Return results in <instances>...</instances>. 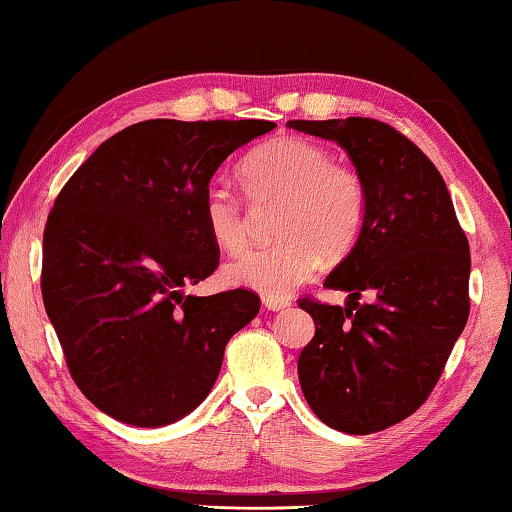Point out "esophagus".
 Segmentation results:
<instances>
[{
  "mask_svg": "<svg viewBox=\"0 0 512 512\" xmlns=\"http://www.w3.org/2000/svg\"><path fill=\"white\" fill-rule=\"evenodd\" d=\"M264 305L269 310H273V312H278V310H285V308H289V305H292V301H287V299H269V296H266L264 299Z\"/></svg>",
  "mask_w": 512,
  "mask_h": 512,
  "instance_id": "obj_1",
  "label": "esophagus"
}]
</instances>
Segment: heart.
Returning <instances> with one entry per match:
<instances>
[{"label":"heart","mask_w":512,"mask_h":512,"mask_svg":"<svg viewBox=\"0 0 512 512\" xmlns=\"http://www.w3.org/2000/svg\"><path fill=\"white\" fill-rule=\"evenodd\" d=\"M331 158L324 144L280 135L241 160L239 181L248 200L255 207L278 204V241L227 264V285L280 299L317 271L322 255L340 259L352 253L368 220V186L354 165ZM200 216L218 248L239 253L248 243V211L230 188L213 183L204 190Z\"/></svg>","instance_id":"b5f03b06"}]
</instances>
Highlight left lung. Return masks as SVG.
Wrapping results in <instances>:
<instances>
[{
    "label": "left lung",
    "mask_w": 512,
    "mask_h": 512,
    "mask_svg": "<svg viewBox=\"0 0 512 512\" xmlns=\"http://www.w3.org/2000/svg\"><path fill=\"white\" fill-rule=\"evenodd\" d=\"M335 140L368 186L361 239L324 285L349 303L312 296L299 308L315 338L299 356V381L319 421L372 434L430 398L469 319V241L444 179L407 135L370 117L289 121ZM363 293L376 296L361 306Z\"/></svg>",
    "instance_id": "left-lung-1"
}]
</instances>
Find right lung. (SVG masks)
Masks as SVG:
<instances>
[{
  "label": "right lung",
  "mask_w": 512,
  "mask_h": 512,
  "mask_svg": "<svg viewBox=\"0 0 512 512\" xmlns=\"http://www.w3.org/2000/svg\"><path fill=\"white\" fill-rule=\"evenodd\" d=\"M273 121L149 119L105 140L59 190L41 292L68 372L121 423L179 421L207 398L225 347L259 312L230 289L186 296L218 269L200 204L223 160Z\"/></svg>",
  "instance_id": "obj_1"
}]
</instances>
